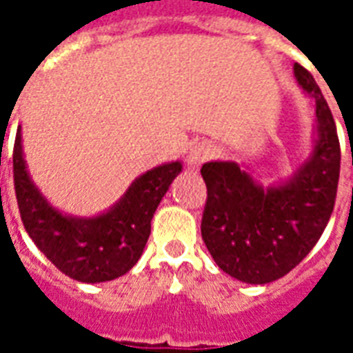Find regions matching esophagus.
I'll return each instance as SVG.
<instances>
[{
    "mask_svg": "<svg viewBox=\"0 0 353 353\" xmlns=\"http://www.w3.org/2000/svg\"><path fill=\"white\" fill-rule=\"evenodd\" d=\"M212 157H214V147L210 143H196L194 147H191V151L187 154V166L192 170L199 168L200 164L210 161Z\"/></svg>",
    "mask_w": 353,
    "mask_h": 353,
    "instance_id": "34e87169",
    "label": "esophagus"
}]
</instances>
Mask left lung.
<instances>
[{
	"label": "left lung",
	"instance_id": "left-lung-1",
	"mask_svg": "<svg viewBox=\"0 0 353 353\" xmlns=\"http://www.w3.org/2000/svg\"><path fill=\"white\" fill-rule=\"evenodd\" d=\"M293 72L316 100V139L308 161L283 183L263 189L236 162H206L200 174L208 199L202 240L232 278L268 283L285 276L310 253L333 214L341 143L323 94L301 64Z\"/></svg>",
	"mask_w": 353,
	"mask_h": 353
}]
</instances>
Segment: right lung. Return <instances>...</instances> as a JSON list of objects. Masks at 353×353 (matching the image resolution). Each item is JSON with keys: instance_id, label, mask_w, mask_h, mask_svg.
Listing matches in <instances>:
<instances>
[{"instance_id": "right-lung-1", "label": "right lung", "mask_w": 353, "mask_h": 353, "mask_svg": "<svg viewBox=\"0 0 353 353\" xmlns=\"http://www.w3.org/2000/svg\"><path fill=\"white\" fill-rule=\"evenodd\" d=\"M181 162L139 176L105 214L73 217L52 208L35 187L22 154L20 128L12 149V177L24 229L60 272L85 283L115 280L138 263L151 234V219Z\"/></svg>"}]
</instances>
